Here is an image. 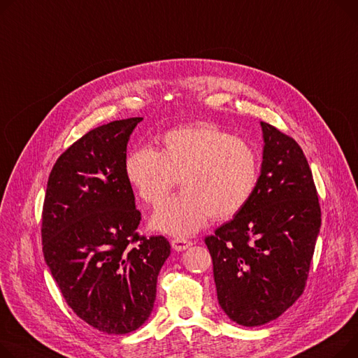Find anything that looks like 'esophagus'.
Masks as SVG:
<instances>
[{
  "label": "esophagus",
  "instance_id": "1",
  "mask_svg": "<svg viewBox=\"0 0 358 358\" xmlns=\"http://www.w3.org/2000/svg\"><path fill=\"white\" fill-rule=\"evenodd\" d=\"M192 245H193L192 242L187 241V239H182V237H176V239L171 241V246H173V249L177 250V252L185 250L187 248H189Z\"/></svg>",
  "mask_w": 358,
  "mask_h": 358
}]
</instances>
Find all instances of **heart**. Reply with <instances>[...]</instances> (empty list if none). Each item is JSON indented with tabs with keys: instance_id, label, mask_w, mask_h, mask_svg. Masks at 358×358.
I'll use <instances>...</instances> for the list:
<instances>
[{
	"instance_id": "b5f03b06",
	"label": "heart",
	"mask_w": 358,
	"mask_h": 358,
	"mask_svg": "<svg viewBox=\"0 0 358 358\" xmlns=\"http://www.w3.org/2000/svg\"><path fill=\"white\" fill-rule=\"evenodd\" d=\"M125 174L138 196L157 206L181 184L184 192L164 201L152 224L165 233L188 236L208 220H227L250 201L260 176V159L248 141L211 124L171 129L159 150L134 148Z\"/></svg>"
}]
</instances>
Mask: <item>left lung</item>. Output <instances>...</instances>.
<instances>
[{
  "label": "left lung",
  "instance_id": "obj_1",
  "mask_svg": "<svg viewBox=\"0 0 358 358\" xmlns=\"http://www.w3.org/2000/svg\"><path fill=\"white\" fill-rule=\"evenodd\" d=\"M260 125L265 148L255 193L204 239L219 303L245 327L276 320L302 295L321 227L317 187L298 142Z\"/></svg>",
  "mask_w": 358,
  "mask_h": 358
}]
</instances>
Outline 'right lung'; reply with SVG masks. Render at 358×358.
Here are the masks:
<instances>
[{"instance_id": "add662e5", "label": "right lung", "mask_w": 358, "mask_h": 358, "mask_svg": "<svg viewBox=\"0 0 358 358\" xmlns=\"http://www.w3.org/2000/svg\"><path fill=\"white\" fill-rule=\"evenodd\" d=\"M142 117L89 131L56 161L41 214L43 253L67 305L108 334L150 317L170 242L141 236V211L125 174L127 144Z\"/></svg>"}]
</instances>
